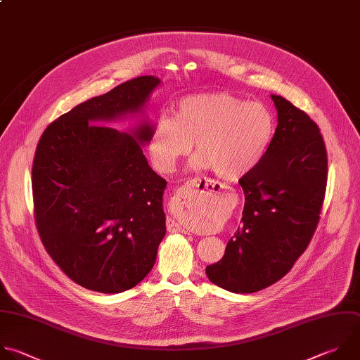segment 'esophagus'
<instances>
[{"label": "esophagus", "mask_w": 360, "mask_h": 360, "mask_svg": "<svg viewBox=\"0 0 360 360\" xmlns=\"http://www.w3.org/2000/svg\"><path fill=\"white\" fill-rule=\"evenodd\" d=\"M213 186V184L207 179H203V178H195V179H191L188 182H185L184 186H181L175 196H174V203L175 205H184L185 200L193 195V193H207L210 191V188ZM168 229L172 230V231H185V227L181 226L179 223L171 220L168 223Z\"/></svg>", "instance_id": "esophagus-1"}]
</instances>
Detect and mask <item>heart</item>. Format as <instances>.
<instances>
[{
  "label": "heart",
  "instance_id": "heart-1",
  "mask_svg": "<svg viewBox=\"0 0 360 360\" xmlns=\"http://www.w3.org/2000/svg\"><path fill=\"white\" fill-rule=\"evenodd\" d=\"M274 133V117L264 104L226 91L200 93L181 98L175 115L160 117L148 151L157 169L171 172L195 143L192 168L238 181L262 162Z\"/></svg>",
  "mask_w": 360,
  "mask_h": 360
}]
</instances>
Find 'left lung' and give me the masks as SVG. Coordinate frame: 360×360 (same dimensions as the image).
I'll use <instances>...</instances> for the list:
<instances>
[{
	"instance_id": "8db88e82",
	"label": "left lung",
	"mask_w": 360,
	"mask_h": 360,
	"mask_svg": "<svg viewBox=\"0 0 360 360\" xmlns=\"http://www.w3.org/2000/svg\"><path fill=\"white\" fill-rule=\"evenodd\" d=\"M271 98L278 122L273 143L238 181L243 224L221 260L206 267L213 284L237 294L260 291L292 269L311 242L326 189L328 158L318 126L284 97Z\"/></svg>"
}]
</instances>
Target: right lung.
Returning <instances> with one entry per match:
<instances>
[{
  "label": "right lung",
  "instance_id": "obj_1",
  "mask_svg": "<svg viewBox=\"0 0 360 360\" xmlns=\"http://www.w3.org/2000/svg\"><path fill=\"white\" fill-rule=\"evenodd\" d=\"M155 76H140L89 98L44 131L34 158L32 192L41 240L79 285L117 294L154 267L167 233V181L148 165L143 147L154 123L146 115ZM139 117L126 134L103 124Z\"/></svg>",
  "mask_w": 360,
  "mask_h": 360
}]
</instances>
